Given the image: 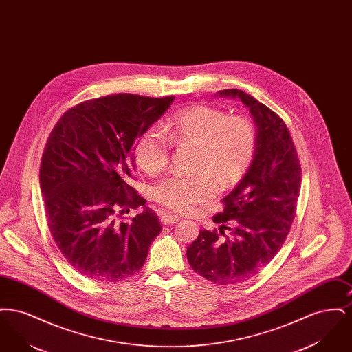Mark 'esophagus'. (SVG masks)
<instances>
[{
  "label": "esophagus",
  "mask_w": 352,
  "mask_h": 352,
  "mask_svg": "<svg viewBox=\"0 0 352 352\" xmlns=\"http://www.w3.org/2000/svg\"><path fill=\"white\" fill-rule=\"evenodd\" d=\"M179 220V217H177V215H168V214H162V217H161V223L164 224V226H168V224H174V223H177Z\"/></svg>",
  "instance_id": "34e87169"
}]
</instances>
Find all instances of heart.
Segmentation results:
<instances>
[{
  "instance_id": "heart-1",
  "label": "heart",
  "mask_w": 352,
  "mask_h": 352,
  "mask_svg": "<svg viewBox=\"0 0 352 352\" xmlns=\"http://www.w3.org/2000/svg\"><path fill=\"white\" fill-rule=\"evenodd\" d=\"M165 133L173 144L197 145V170H204L190 177L173 174L154 186L155 201L178 212H187L214 197L217 177L223 187L237 184L248 171L256 151V129L250 120L230 118L224 111L207 105L175 113ZM166 136L153 126L134 145L135 162L148 174H157L168 164L170 143Z\"/></svg>"
}]
</instances>
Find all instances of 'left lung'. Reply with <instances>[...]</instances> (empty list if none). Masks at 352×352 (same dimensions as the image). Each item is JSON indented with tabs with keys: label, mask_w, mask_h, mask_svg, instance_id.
I'll return each mask as SVG.
<instances>
[{
	"label": "left lung",
	"mask_w": 352,
	"mask_h": 352,
	"mask_svg": "<svg viewBox=\"0 0 352 352\" xmlns=\"http://www.w3.org/2000/svg\"><path fill=\"white\" fill-rule=\"evenodd\" d=\"M217 96L241 101L250 109L256 151L245 175L223 199V212L212 218L219 230H201L187 247V260L208 281L240 284L283 247L294 220L302 171L289 129L267 105L240 89H223Z\"/></svg>",
	"instance_id": "1"
}]
</instances>
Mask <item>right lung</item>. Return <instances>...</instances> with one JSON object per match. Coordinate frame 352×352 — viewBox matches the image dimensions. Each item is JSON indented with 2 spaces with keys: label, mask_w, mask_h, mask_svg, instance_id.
<instances>
[{
  "label": "right lung",
  "mask_w": 352,
  "mask_h": 352,
  "mask_svg": "<svg viewBox=\"0 0 352 352\" xmlns=\"http://www.w3.org/2000/svg\"><path fill=\"white\" fill-rule=\"evenodd\" d=\"M174 99L116 94L84 101L51 131L39 168L49 228L68 263L88 278L116 283L133 276L161 232L157 215L128 184L135 141ZM140 205L143 212L131 222L118 219Z\"/></svg>",
  "instance_id": "1"
}]
</instances>
